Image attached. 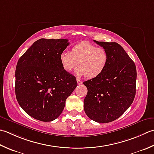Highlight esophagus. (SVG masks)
<instances>
[{
	"label": "esophagus",
	"mask_w": 154,
	"mask_h": 154,
	"mask_svg": "<svg viewBox=\"0 0 154 154\" xmlns=\"http://www.w3.org/2000/svg\"><path fill=\"white\" fill-rule=\"evenodd\" d=\"M77 83H78V85H81V84L83 83L82 81H81L79 79H77Z\"/></svg>",
	"instance_id": "34e87169"
}]
</instances>
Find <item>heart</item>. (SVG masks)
Masks as SVG:
<instances>
[{
	"label": "heart",
	"mask_w": 154,
	"mask_h": 154,
	"mask_svg": "<svg viewBox=\"0 0 154 154\" xmlns=\"http://www.w3.org/2000/svg\"><path fill=\"white\" fill-rule=\"evenodd\" d=\"M59 61L65 71H72L79 64V67L76 71L77 76H87L88 79H94L106 69L109 55L105 48L83 41L74 45L71 52L62 51Z\"/></svg>",
	"instance_id": "obj_1"
}]
</instances>
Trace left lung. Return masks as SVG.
<instances>
[{
    "instance_id": "obj_1",
    "label": "left lung",
    "mask_w": 154,
    "mask_h": 154,
    "mask_svg": "<svg viewBox=\"0 0 154 154\" xmlns=\"http://www.w3.org/2000/svg\"><path fill=\"white\" fill-rule=\"evenodd\" d=\"M94 42L107 49L109 61L101 75L83 82L87 88L84 110L93 121L109 123L122 116L133 103L136 90V67L119 44Z\"/></svg>"
}]
</instances>
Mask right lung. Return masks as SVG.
Returning <instances> with one entry per match:
<instances>
[{"label":"right lung","instance_id":"add662e5","mask_svg":"<svg viewBox=\"0 0 154 154\" xmlns=\"http://www.w3.org/2000/svg\"><path fill=\"white\" fill-rule=\"evenodd\" d=\"M67 39L40 38L18 61L15 71V94L25 112L39 121L51 122L64 109L65 101L77 83L65 71L59 55Z\"/></svg>","mask_w":154,"mask_h":154}]
</instances>
